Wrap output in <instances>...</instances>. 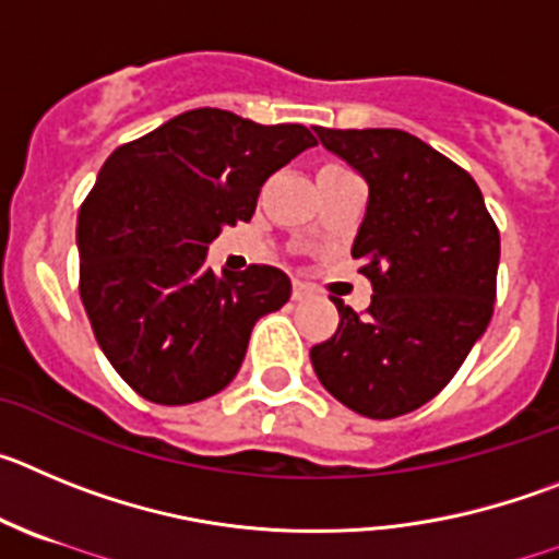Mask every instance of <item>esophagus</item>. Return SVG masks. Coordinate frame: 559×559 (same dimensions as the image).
I'll use <instances>...</instances> for the list:
<instances>
[{
    "label": "esophagus",
    "instance_id": "obj_1",
    "mask_svg": "<svg viewBox=\"0 0 559 559\" xmlns=\"http://www.w3.org/2000/svg\"><path fill=\"white\" fill-rule=\"evenodd\" d=\"M306 298H309V286L295 281V284H292V300H306Z\"/></svg>",
    "mask_w": 559,
    "mask_h": 559
}]
</instances>
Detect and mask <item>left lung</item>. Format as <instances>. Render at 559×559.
Returning <instances> with one entry per match:
<instances>
[{
  "label": "left lung",
  "instance_id": "8db88e82",
  "mask_svg": "<svg viewBox=\"0 0 559 559\" xmlns=\"http://www.w3.org/2000/svg\"><path fill=\"white\" fill-rule=\"evenodd\" d=\"M365 178L350 255L373 284L365 317L334 300L340 329L311 348L320 384L376 420L424 406L487 331L501 239L479 186L417 135L314 128Z\"/></svg>",
  "mask_w": 559,
  "mask_h": 559
}]
</instances>
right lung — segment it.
<instances>
[{
    "mask_svg": "<svg viewBox=\"0 0 559 559\" xmlns=\"http://www.w3.org/2000/svg\"><path fill=\"white\" fill-rule=\"evenodd\" d=\"M304 124L198 108L108 155L78 214L80 298L99 348L142 399H211L234 381L255 320L289 300L286 273L205 267L225 225L248 223L261 186L314 147Z\"/></svg>",
    "mask_w": 559,
    "mask_h": 559,
    "instance_id": "1",
    "label": "right lung"
}]
</instances>
